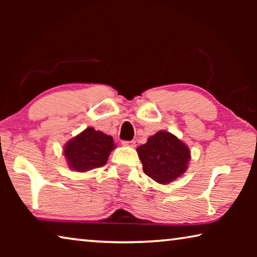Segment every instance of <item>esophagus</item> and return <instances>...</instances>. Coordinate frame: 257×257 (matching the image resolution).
I'll return each mask as SVG.
<instances>
[{"label":"esophagus","instance_id":"esophagus-1","mask_svg":"<svg viewBox=\"0 0 257 257\" xmlns=\"http://www.w3.org/2000/svg\"><path fill=\"white\" fill-rule=\"evenodd\" d=\"M122 145L135 147V146H136V142H135V141H123L122 142Z\"/></svg>","mask_w":257,"mask_h":257}]
</instances>
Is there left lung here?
I'll return each mask as SVG.
<instances>
[{"label":"left lung","mask_w":257,"mask_h":257,"mask_svg":"<svg viewBox=\"0 0 257 257\" xmlns=\"http://www.w3.org/2000/svg\"><path fill=\"white\" fill-rule=\"evenodd\" d=\"M145 175L159 184H169L187 170L190 152L180 139L169 132H159L137 147Z\"/></svg>","instance_id":"left-lung-1"}]
</instances>
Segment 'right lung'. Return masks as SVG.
I'll return each mask as SVG.
<instances>
[{"instance_id": "right-lung-1", "label": "right lung", "mask_w": 257, "mask_h": 257, "mask_svg": "<svg viewBox=\"0 0 257 257\" xmlns=\"http://www.w3.org/2000/svg\"><path fill=\"white\" fill-rule=\"evenodd\" d=\"M114 147L111 136L89 127L67 143L64 156L72 170L86 172L103 167Z\"/></svg>"}]
</instances>
